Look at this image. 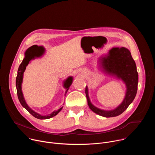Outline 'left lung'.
<instances>
[{
  "label": "left lung",
  "mask_w": 155,
  "mask_h": 155,
  "mask_svg": "<svg viewBox=\"0 0 155 155\" xmlns=\"http://www.w3.org/2000/svg\"><path fill=\"white\" fill-rule=\"evenodd\" d=\"M98 62L101 71L109 76L121 80L126 85V91L123 102L115 109L102 110L94 106L91 102L86 86L85 93L87 105L95 114L106 118L121 115L134 101L137 91L138 73L134 60L130 51L124 47H114L107 54L101 56Z\"/></svg>",
  "instance_id": "obj_1"
}]
</instances>
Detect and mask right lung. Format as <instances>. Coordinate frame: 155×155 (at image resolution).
Instances as JSON below:
<instances>
[{
	"label": "right lung",
	"mask_w": 155,
	"mask_h": 155,
	"mask_svg": "<svg viewBox=\"0 0 155 155\" xmlns=\"http://www.w3.org/2000/svg\"><path fill=\"white\" fill-rule=\"evenodd\" d=\"M38 48V47L37 45H34V46H32L30 48H29L25 51V56L23 61H22V62L19 65L18 70V75H17L16 79V86L18 97V99H19L21 105L23 106L25 108H26L28 111L35 118H36L37 119H40V120H46V119H49V118H51L56 116L62 110L63 107L59 108L58 110H54V111H53L52 113H51L49 115H44V116L41 115L35 112L34 110H33L31 108H30L28 106V104L26 103V102L25 99L23 91H22V83H23V74L26 69L27 65L29 64L31 60H33L37 58H39V57L43 55V54L44 53V51H45V50H43L42 51V53L40 55H36L35 54V50H37V48ZM72 82H73V77L72 76H69V77H68V78H66L65 80L64 81L63 86L64 87V88H65L66 89L65 95L68 91V90L69 89V87L72 84Z\"/></svg>",
	"instance_id": "right-lung-1"
}]
</instances>
